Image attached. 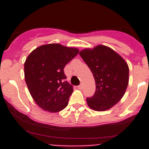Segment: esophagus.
Wrapping results in <instances>:
<instances>
[{"label": "esophagus", "instance_id": "1", "mask_svg": "<svg viewBox=\"0 0 149 149\" xmlns=\"http://www.w3.org/2000/svg\"><path fill=\"white\" fill-rule=\"evenodd\" d=\"M77 88H78V89H83V85H82V84H81V85H79V86H77Z\"/></svg>", "mask_w": 149, "mask_h": 149}]
</instances>
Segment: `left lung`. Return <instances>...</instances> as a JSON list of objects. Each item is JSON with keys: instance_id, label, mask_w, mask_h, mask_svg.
I'll list each match as a JSON object with an SVG mask.
<instances>
[{"instance_id": "obj_1", "label": "left lung", "mask_w": 149, "mask_h": 149, "mask_svg": "<svg viewBox=\"0 0 149 149\" xmlns=\"http://www.w3.org/2000/svg\"><path fill=\"white\" fill-rule=\"evenodd\" d=\"M79 54L90 68L95 81V92L86 98L88 106L104 111L122 99L129 81V68L120 55L104 45L84 49Z\"/></svg>"}]
</instances>
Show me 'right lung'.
I'll list each match as a JSON object with an SVG mask.
<instances>
[{
    "label": "right lung",
    "instance_id": "1",
    "mask_svg": "<svg viewBox=\"0 0 149 149\" xmlns=\"http://www.w3.org/2000/svg\"><path fill=\"white\" fill-rule=\"evenodd\" d=\"M79 50L60 44L39 46L24 63V79L35 102L46 111L57 113L68 105L73 86L65 81L64 68Z\"/></svg>",
    "mask_w": 149,
    "mask_h": 149
}]
</instances>
